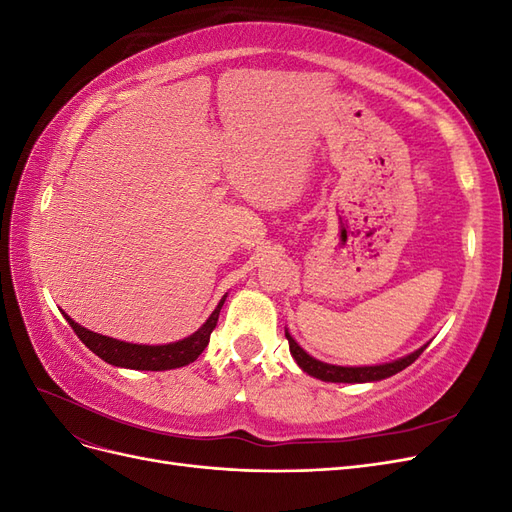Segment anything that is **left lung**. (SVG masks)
Instances as JSON below:
<instances>
[{
	"mask_svg": "<svg viewBox=\"0 0 512 512\" xmlns=\"http://www.w3.org/2000/svg\"><path fill=\"white\" fill-rule=\"evenodd\" d=\"M286 339H288V346H290V354L292 359L297 361V365L305 371V374L314 376L322 382H346V384H361V382H378L384 378H391L395 376L397 371L406 369L408 365H412L421 352L427 348L421 346L418 350L401 356L397 361L391 363H382V365H363V367H344V365H331V363H324L314 359V356H309L297 342H294V337L288 333L286 329Z\"/></svg>",
	"mask_w": 512,
	"mask_h": 512,
	"instance_id": "obj_1",
	"label": "left lung"
}]
</instances>
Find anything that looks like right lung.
Segmentation results:
<instances>
[{
    "mask_svg": "<svg viewBox=\"0 0 512 512\" xmlns=\"http://www.w3.org/2000/svg\"><path fill=\"white\" fill-rule=\"evenodd\" d=\"M228 294L220 299L218 307L213 309L207 322L194 331L192 335L179 339V342L173 344H162V346H147V344H130V342H121V339L115 337H106L100 333L89 331L81 327L79 322H74L66 312L64 318L70 322V327L74 333L79 335L81 342L98 354L102 361L111 363L115 367H126V369H141V371H166V369H177L183 365H190L198 359V354L203 352L209 344V337L218 324L220 318V309L224 305Z\"/></svg>",
    "mask_w": 512,
    "mask_h": 512,
    "instance_id": "obj_1",
    "label": "right lung"
}]
</instances>
